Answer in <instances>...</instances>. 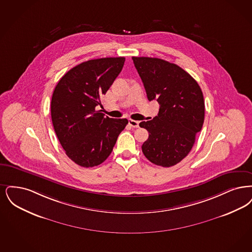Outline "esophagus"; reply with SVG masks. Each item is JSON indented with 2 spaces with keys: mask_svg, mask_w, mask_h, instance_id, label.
I'll return each instance as SVG.
<instances>
[{
  "mask_svg": "<svg viewBox=\"0 0 252 252\" xmlns=\"http://www.w3.org/2000/svg\"><path fill=\"white\" fill-rule=\"evenodd\" d=\"M129 125L132 128H137L139 126V121H133V120H129L128 121Z\"/></svg>",
  "mask_w": 252,
  "mask_h": 252,
  "instance_id": "34e87169",
  "label": "esophagus"
}]
</instances>
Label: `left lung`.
Returning a JSON list of instances; mask_svg holds the SVG:
<instances>
[{"label": "left lung", "instance_id": "obj_1", "mask_svg": "<svg viewBox=\"0 0 252 252\" xmlns=\"http://www.w3.org/2000/svg\"><path fill=\"white\" fill-rule=\"evenodd\" d=\"M149 100L159 113L139 123L149 131L142 152L152 163L169 167L190 153L204 122V98L197 81L182 67L163 59L132 57Z\"/></svg>", "mask_w": 252, "mask_h": 252}]
</instances>
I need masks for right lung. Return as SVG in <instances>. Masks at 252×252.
Listing matches in <instances>:
<instances>
[{
  "mask_svg": "<svg viewBox=\"0 0 252 252\" xmlns=\"http://www.w3.org/2000/svg\"><path fill=\"white\" fill-rule=\"evenodd\" d=\"M124 57L83 62L69 69L56 85L51 102L57 138L75 164L92 167L109 156L126 119H110L97 111L101 98L121 73Z\"/></svg>",
  "mask_w": 252,
  "mask_h": 252,
  "instance_id": "obj_1",
  "label": "right lung"
}]
</instances>
